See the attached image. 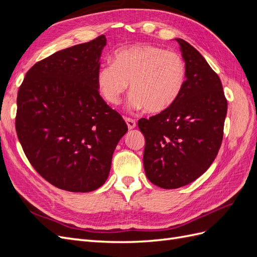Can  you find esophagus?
Returning <instances> with one entry per match:
<instances>
[{"instance_id": "1", "label": "esophagus", "mask_w": 257, "mask_h": 257, "mask_svg": "<svg viewBox=\"0 0 257 257\" xmlns=\"http://www.w3.org/2000/svg\"><path fill=\"white\" fill-rule=\"evenodd\" d=\"M125 122L127 124V127L128 130H133L136 127V121L134 119H131V118H125Z\"/></svg>"}]
</instances>
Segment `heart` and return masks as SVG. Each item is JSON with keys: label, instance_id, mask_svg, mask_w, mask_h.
<instances>
[{"label": "heart", "instance_id": "b5f03b06", "mask_svg": "<svg viewBox=\"0 0 257 257\" xmlns=\"http://www.w3.org/2000/svg\"><path fill=\"white\" fill-rule=\"evenodd\" d=\"M186 80L183 58L153 45H134L114 53L112 62L98 68L99 94L111 105L119 104L131 84L130 105L150 113L167 110L180 96Z\"/></svg>", "mask_w": 257, "mask_h": 257}]
</instances>
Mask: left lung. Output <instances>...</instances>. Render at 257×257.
I'll return each mask as SVG.
<instances>
[{
    "label": "left lung",
    "mask_w": 257,
    "mask_h": 257,
    "mask_svg": "<svg viewBox=\"0 0 257 257\" xmlns=\"http://www.w3.org/2000/svg\"><path fill=\"white\" fill-rule=\"evenodd\" d=\"M176 41L186 66L181 94L167 110L138 121L146 139V176L167 190L193 182L212 164L227 112L219 76L193 46L181 38Z\"/></svg>",
    "instance_id": "obj_1"
}]
</instances>
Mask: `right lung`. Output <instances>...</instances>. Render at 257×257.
<instances>
[{
  "mask_svg": "<svg viewBox=\"0 0 257 257\" xmlns=\"http://www.w3.org/2000/svg\"><path fill=\"white\" fill-rule=\"evenodd\" d=\"M105 35L51 54L29 69L17 96L16 131L28 160L61 190L102 186L127 132L100 97L96 73Z\"/></svg>",
  "mask_w": 257,
  "mask_h": 257,
  "instance_id": "right-lung-1",
  "label": "right lung"
}]
</instances>
